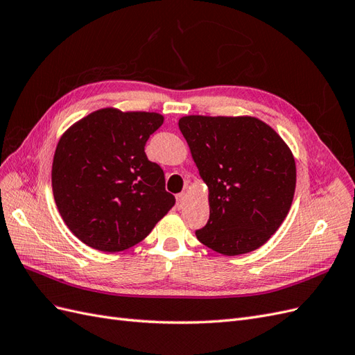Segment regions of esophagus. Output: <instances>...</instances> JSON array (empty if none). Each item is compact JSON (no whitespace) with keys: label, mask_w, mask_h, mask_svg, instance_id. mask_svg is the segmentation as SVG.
Masks as SVG:
<instances>
[{"label":"esophagus","mask_w":355,"mask_h":355,"mask_svg":"<svg viewBox=\"0 0 355 355\" xmlns=\"http://www.w3.org/2000/svg\"><path fill=\"white\" fill-rule=\"evenodd\" d=\"M187 200V194L185 192H180V194L176 196V201H178V209H180L182 206H184V202Z\"/></svg>","instance_id":"esophagus-1"}]
</instances>
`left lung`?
Instances as JSON below:
<instances>
[{
	"instance_id": "1",
	"label": "left lung",
	"mask_w": 355,
	"mask_h": 355,
	"mask_svg": "<svg viewBox=\"0 0 355 355\" xmlns=\"http://www.w3.org/2000/svg\"><path fill=\"white\" fill-rule=\"evenodd\" d=\"M179 128L210 192V216L197 239L227 256L256 250L292 206L296 166L290 149L253 116L189 115Z\"/></svg>"
}]
</instances>
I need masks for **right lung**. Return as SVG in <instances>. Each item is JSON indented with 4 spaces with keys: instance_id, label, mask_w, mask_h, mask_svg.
<instances>
[{
    "instance_id": "1",
    "label": "right lung",
    "mask_w": 355,
    "mask_h": 355,
    "mask_svg": "<svg viewBox=\"0 0 355 355\" xmlns=\"http://www.w3.org/2000/svg\"><path fill=\"white\" fill-rule=\"evenodd\" d=\"M163 124L155 112L96 111L60 137L53 196L75 237L102 252L128 249L175 206L164 171L145 145Z\"/></svg>"
}]
</instances>
